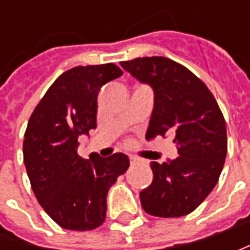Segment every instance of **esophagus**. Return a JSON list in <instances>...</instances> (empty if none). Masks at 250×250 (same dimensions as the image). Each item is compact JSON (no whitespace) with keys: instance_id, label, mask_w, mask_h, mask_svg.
<instances>
[{"instance_id":"esophagus-1","label":"esophagus","mask_w":250,"mask_h":250,"mask_svg":"<svg viewBox=\"0 0 250 250\" xmlns=\"http://www.w3.org/2000/svg\"><path fill=\"white\" fill-rule=\"evenodd\" d=\"M140 160L138 159V157H133V156H132V157H130V164H136V163H139Z\"/></svg>"}]
</instances>
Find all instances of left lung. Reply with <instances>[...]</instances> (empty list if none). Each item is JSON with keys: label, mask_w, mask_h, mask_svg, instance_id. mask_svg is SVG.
I'll use <instances>...</instances> for the list:
<instances>
[{"label": "left lung", "mask_w": 250, "mask_h": 250, "mask_svg": "<svg viewBox=\"0 0 250 250\" xmlns=\"http://www.w3.org/2000/svg\"><path fill=\"white\" fill-rule=\"evenodd\" d=\"M121 66L154 90L146 139L171 135L179 154L168 163L151 161L153 182L140 192L142 207L150 216H187L208 196L224 167V115L206 84L169 58L143 57Z\"/></svg>", "instance_id": "1"}]
</instances>
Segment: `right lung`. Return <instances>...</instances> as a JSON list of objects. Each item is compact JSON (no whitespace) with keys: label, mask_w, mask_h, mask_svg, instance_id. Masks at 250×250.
Segmentation results:
<instances>
[{"label":"right lung","mask_w":250,"mask_h":250,"mask_svg":"<svg viewBox=\"0 0 250 250\" xmlns=\"http://www.w3.org/2000/svg\"><path fill=\"white\" fill-rule=\"evenodd\" d=\"M122 75L115 63L75 66L45 91L32 112L23 140V161L37 202L65 229L100 227L107 213V193L129 167L128 156L104 159L78 154V138L97 126L101 86Z\"/></svg>","instance_id":"1"}]
</instances>
